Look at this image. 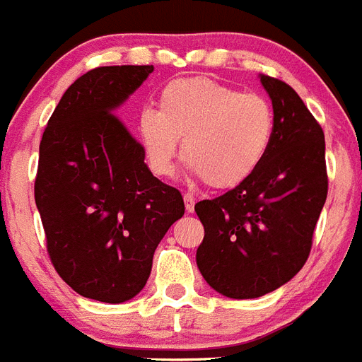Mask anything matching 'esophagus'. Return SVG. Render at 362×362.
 <instances>
[{"label":"esophagus","instance_id":"1","mask_svg":"<svg viewBox=\"0 0 362 362\" xmlns=\"http://www.w3.org/2000/svg\"><path fill=\"white\" fill-rule=\"evenodd\" d=\"M184 202H185V211L193 213L194 211V204H197V199H194V194L185 193L184 194Z\"/></svg>","mask_w":362,"mask_h":362}]
</instances>
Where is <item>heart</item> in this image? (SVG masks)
<instances>
[{
	"mask_svg": "<svg viewBox=\"0 0 362 362\" xmlns=\"http://www.w3.org/2000/svg\"><path fill=\"white\" fill-rule=\"evenodd\" d=\"M136 131L155 175L175 173L184 138L182 155L191 171L226 189L251 177L268 155L275 115L257 93H240L211 78H180L163 87L158 111L146 109L138 116Z\"/></svg>",
	"mask_w": 362,
	"mask_h": 362,
	"instance_id": "heart-1",
	"label": "heart"
}]
</instances>
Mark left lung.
<instances>
[{"label":"left lung","mask_w":362,"mask_h":362,"mask_svg":"<svg viewBox=\"0 0 362 362\" xmlns=\"http://www.w3.org/2000/svg\"><path fill=\"white\" fill-rule=\"evenodd\" d=\"M260 81L275 115L268 155L237 187L194 206L204 226L199 269L231 298L262 297L300 272L328 194L322 127L286 81Z\"/></svg>","instance_id":"1"}]
</instances>
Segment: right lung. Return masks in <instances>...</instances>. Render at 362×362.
I'll use <instances>...</instances> for the list:
<instances>
[{
    "label": "right lung",
    "instance_id": "add662e5",
    "mask_svg": "<svg viewBox=\"0 0 362 362\" xmlns=\"http://www.w3.org/2000/svg\"><path fill=\"white\" fill-rule=\"evenodd\" d=\"M153 65L96 67L49 118L34 200L47 253L76 293L118 304L140 293L156 246L185 211L177 187L153 177L142 144L116 115Z\"/></svg>",
    "mask_w": 362,
    "mask_h": 362
}]
</instances>
